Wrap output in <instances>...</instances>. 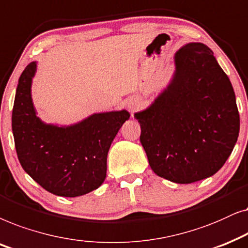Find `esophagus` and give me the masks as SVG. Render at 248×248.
<instances>
[{
    "label": "esophagus",
    "instance_id": "34e87169",
    "mask_svg": "<svg viewBox=\"0 0 248 248\" xmlns=\"http://www.w3.org/2000/svg\"><path fill=\"white\" fill-rule=\"evenodd\" d=\"M136 108H137V103H136V102L130 101L129 103H128V108H129V110L134 111V110H136Z\"/></svg>",
    "mask_w": 248,
    "mask_h": 248
}]
</instances>
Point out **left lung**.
Here are the masks:
<instances>
[{"mask_svg":"<svg viewBox=\"0 0 248 248\" xmlns=\"http://www.w3.org/2000/svg\"><path fill=\"white\" fill-rule=\"evenodd\" d=\"M174 65L167 88L135 118L154 173L191 184L222 168L238 138L239 113L232 82L206 45H184Z\"/></svg>","mask_w":248,"mask_h":248,"instance_id":"obj_1","label":"left lung"}]
</instances>
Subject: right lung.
Here are the masks:
<instances>
[{"label":"right lung","mask_w":248,"mask_h":248,"mask_svg":"<svg viewBox=\"0 0 248 248\" xmlns=\"http://www.w3.org/2000/svg\"><path fill=\"white\" fill-rule=\"evenodd\" d=\"M36 69V61L25 68L13 104L12 133L19 162L49 193L85 195L103 184L111 143L130 114L111 111L94 113L71 126L45 124L37 117L31 98Z\"/></svg>","instance_id":"1"}]
</instances>
